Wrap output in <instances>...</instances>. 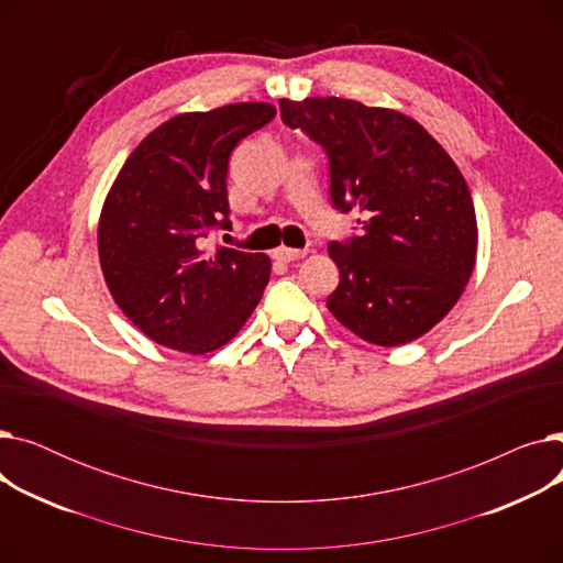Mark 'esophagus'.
I'll return each instance as SVG.
<instances>
[{"mask_svg": "<svg viewBox=\"0 0 563 563\" xmlns=\"http://www.w3.org/2000/svg\"><path fill=\"white\" fill-rule=\"evenodd\" d=\"M306 249H287V246H280L274 251V257L280 260V262H294V260H301L306 257Z\"/></svg>", "mask_w": 563, "mask_h": 563, "instance_id": "obj_1", "label": "esophagus"}]
</instances>
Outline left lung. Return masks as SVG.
<instances>
[{
	"label": "left lung",
	"mask_w": 563,
	"mask_h": 563,
	"mask_svg": "<svg viewBox=\"0 0 563 563\" xmlns=\"http://www.w3.org/2000/svg\"><path fill=\"white\" fill-rule=\"evenodd\" d=\"M280 115L327 151L338 210L363 212L361 236L329 244L340 269L329 310L378 346L422 338L456 306L477 262L475 205L459 166L395 109L283 98Z\"/></svg>",
	"instance_id": "8db88e82"
}]
</instances>
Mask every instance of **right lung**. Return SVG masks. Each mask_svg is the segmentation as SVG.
Here are the masks:
<instances>
[{
	"instance_id": "1",
	"label": "right lung",
	"mask_w": 563,
	"mask_h": 563,
	"mask_svg": "<svg viewBox=\"0 0 563 563\" xmlns=\"http://www.w3.org/2000/svg\"><path fill=\"white\" fill-rule=\"evenodd\" d=\"M276 107L236 102L170 118L123 164L98 223L100 266L118 303L153 342L202 356L242 331L269 283L272 260L210 251L202 236L228 221V159Z\"/></svg>"
}]
</instances>
